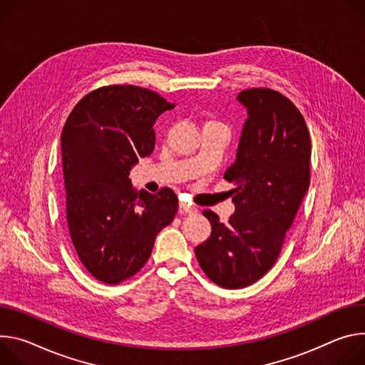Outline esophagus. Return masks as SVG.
<instances>
[{"instance_id":"1","label":"esophagus","mask_w":365,"mask_h":365,"mask_svg":"<svg viewBox=\"0 0 365 365\" xmlns=\"http://www.w3.org/2000/svg\"><path fill=\"white\" fill-rule=\"evenodd\" d=\"M180 212H181V213H188V215H191V213H195L197 209H195L194 206L187 205V203H180Z\"/></svg>"}]
</instances>
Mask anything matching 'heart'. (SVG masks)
<instances>
[{
  "label": "heart",
  "instance_id": "b5f03b06",
  "mask_svg": "<svg viewBox=\"0 0 365 365\" xmlns=\"http://www.w3.org/2000/svg\"><path fill=\"white\" fill-rule=\"evenodd\" d=\"M209 123H217V121H207V125H209Z\"/></svg>",
  "mask_w": 365,
  "mask_h": 365
}]
</instances>
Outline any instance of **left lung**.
Returning a JSON list of instances; mask_svg holds the SVG:
<instances>
[{"label": "left lung", "instance_id": "left-lung-1", "mask_svg": "<svg viewBox=\"0 0 365 365\" xmlns=\"http://www.w3.org/2000/svg\"><path fill=\"white\" fill-rule=\"evenodd\" d=\"M237 101L248 118L225 173L236 212L222 223L205 210L212 235L195 248L201 269L225 289L248 287L272 268L310 184L312 143L299 108L269 88L240 91Z\"/></svg>", "mask_w": 365, "mask_h": 365}]
</instances>
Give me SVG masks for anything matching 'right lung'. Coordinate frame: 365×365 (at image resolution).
I'll return each instance as SVG.
<instances>
[{"label": "right lung", "mask_w": 365, "mask_h": 365, "mask_svg": "<svg viewBox=\"0 0 365 365\" xmlns=\"http://www.w3.org/2000/svg\"><path fill=\"white\" fill-rule=\"evenodd\" d=\"M174 108L158 93L108 86L81 98L61 136L66 222L87 271L106 284L135 275L149 259L156 235L178 209L171 188H133L129 173L153 152V123Z\"/></svg>", "instance_id": "obj_1"}]
</instances>
